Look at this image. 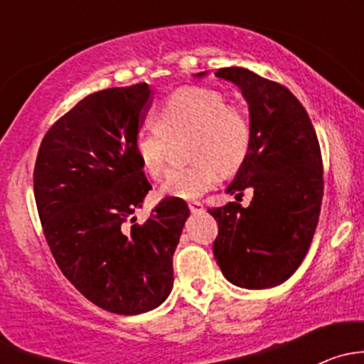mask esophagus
I'll use <instances>...</instances> for the list:
<instances>
[{"label": "esophagus", "mask_w": 364, "mask_h": 364, "mask_svg": "<svg viewBox=\"0 0 364 364\" xmlns=\"http://www.w3.org/2000/svg\"><path fill=\"white\" fill-rule=\"evenodd\" d=\"M188 208H190V211H192V213L204 211V205H203V203H199V200H193V203H190Z\"/></svg>", "instance_id": "34e87169"}]
</instances>
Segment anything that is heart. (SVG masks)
<instances>
[{
    "label": "heart",
    "instance_id": "heart-1",
    "mask_svg": "<svg viewBox=\"0 0 364 364\" xmlns=\"http://www.w3.org/2000/svg\"><path fill=\"white\" fill-rule=\"evenodd\" d=\"M156 127L142 128L134 141L142 168L159 178L167 165V139L188 134V153L197 159L186 167L168 171L161 193L174 199H199L222 179V167L234 171L252 146V123L237 105L211 87L176 90L155 114Z\"/></svg>",
    "mask_w": 364,
    "mask_h": 364
}]
</instances>
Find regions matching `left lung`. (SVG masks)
Returning a JSON list of instances; mask_svg holds the SVG:
<instances>
[{"instance_id": "left-lung-1", "label": "left lung", "mask_w": 364, "mask_h": 364, "mask_svg": "<svg viewBox=\"0 0 364 364\" xmlns=\"http://www.w3.org/2000/svg\"><path fill=\"white\" fill-rule=\"evenodd\" d=\"M215 75L240 87L252 123L250 151L225 192L241 200L250 188L253 197L248 208L230 203L208 209L218 223L213 253L230 284L277 287L303 262L317 229L324 193L317 135L303 105L282 84L241 67Z\"/></svg>"}]
</instances>
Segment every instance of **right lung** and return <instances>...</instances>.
Masks as SVG:
<instances>
[{
  "label": "right lung",
  "mask_w": 364,
  "mask_h": 364,
  "mask_svg": "<svg viewBox=\"0 0 364 364\" xmlns=\"http://www.w3.org/2000/svg\"><path fill=\"white\" fill-rule=\"evenodd\" d=\"M151 102L146 82L87 95L43 137L33 185L56 264L86 299L117 315L160 306L190 209L167 197L142 225L151 185L134 149Z\"/></svg>",
  "instance_id": "add662e5"
}]
</instances>
